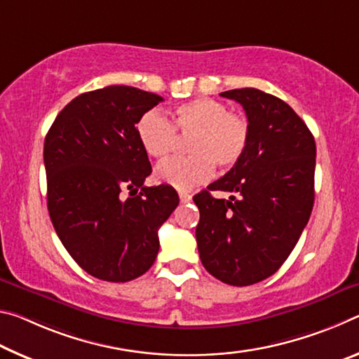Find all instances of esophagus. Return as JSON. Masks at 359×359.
<instances>
[{
  "mask_svg": "<svg viewBox=\"0 0 359 359\" xmlns=\"http://www.w3.org/2000/svg\"><path fill=\"white\" fill-rule=\"evenodd\" d=\"M180 201H181V203H187L192 201V196L187 192H180Z\"/></svg>",
  "mask_w": 359,
  "mask_h": 359,
  "instance_id": "34e87169",
  "label": "esophagus"
}]
</instances>
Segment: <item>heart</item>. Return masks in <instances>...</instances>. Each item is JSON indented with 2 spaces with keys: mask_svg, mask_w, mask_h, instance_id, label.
<instances>
[{
  "mask_svg": "<svg viewBox=\"0 0 359 359\" xmlns=\"http://www.w3.org/2000/svg\"><path fill=\"white\" fill-rule=\"evenodd\" d=\"M172 120L158 111L140 117L137 135L146 154L165 158L173 151L180 132L191 137L187 151L192 156L170 158L154 170L156 181L178 191H189L207 183L215 165L232 168L248 148L251 127L243 114L232 113L227 103L215 98H197L180 104Z\"/></svg>",
  "mask_w": 359,
  "mask_h": 359,
  "instance_id": "1",
  "label": "heart"
}]
</instances>
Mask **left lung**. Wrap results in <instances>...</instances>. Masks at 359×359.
I'll use <instances>...</instances> for the list:
<instances>
[{"mask_svg": "<svg viewBox=\"0 0 359 359\" xmlns=\"http://www.w3.org/2000/svg\"><path fill=\"white\" fill-rule=\"evenodd\" d=\"M250 121L248 148L237 165L194 196L203 267L232 286L255 285L281 267L307 226L315 201V138L283 100L262 90L219 93ZM211 190L231 191L215 199Z\"/></svg>", "mask_w": 359, "mask_h": 359, "instance_id": "8db88e82", "label": "left lung"}]
</instances>
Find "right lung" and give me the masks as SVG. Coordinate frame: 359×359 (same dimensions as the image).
I'll return each instance as SVG.
<instances>
[{
	"label": "right lung",
	"instance_id": "add662e5",
	"mask_svg": "<svg viewBox=\"0 0 359 359\" xmlns=\"http://www.w3.org/2000/svg\"><path fill=\"white\" fill-rule=\"evenodd\" d=\"M162 100L130 86L81 93L46 135L50 221L69 256L95 278L124 283L148 272L158 227L180 203L173 187L144 186L151 163L137 124Z\"/></svg>",
	"mask_w": 359,
	"mask_h": 359
}]
</instances>
